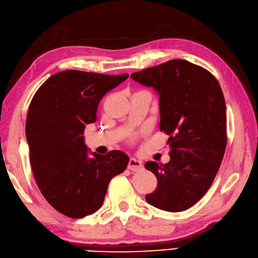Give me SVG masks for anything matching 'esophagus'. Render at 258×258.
Listing matches in <instances>:
<instances>
[{
  "instance_id": "1",
  "label": "esophagus",
  "mask_w": 258,
  "mask_h": 258,
  "mask_svg": "<svg viewBox=\"0 0 258 258\" xmlns=\"http://www.w3.org/2000/svg\"><path fill=\"white\" fill-rule=\"evenodd\" d=\"M143 168V162L140 160H137L136 158H130L129 162H128V169L133 170V171H137L140 170Z\"/></svg>"
}]
</instances>
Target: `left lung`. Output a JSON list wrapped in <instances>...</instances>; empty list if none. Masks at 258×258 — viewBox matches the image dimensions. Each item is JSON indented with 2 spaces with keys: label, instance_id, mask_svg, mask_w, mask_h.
<instances>
[{
  "label": "left lung",
  "instance_id": "1",
  "mask_svg": "<svg viewBox=\"0 0 258 258\" xmlns=\"http://www.w3.org/2000/svg\"><path fill=\"white\" fill-rule=\"evenodd\" d=\"M130 77L159 94V128L169 136L170 161L145 164L158 180L146 201L166 212H183L207 192L222 164L227 143L222 88L209 71L180 59Z\"/></svg>",
  "mask_w": 258,
  "mask_h": 258
}]
</instances>
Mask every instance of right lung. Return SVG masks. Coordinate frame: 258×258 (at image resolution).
Returning a JSON list of instances; mask_svg holds the SVG:
<instances>
[{
    "instance_id": "1",
    "label": "right lung",
    "mask_w": 258,
    "mask_h": 258,
    "mask_svg": "<svg viewBox=\"0 0 258 258\" xmlns=\"http://www.w3.org/2000/svg\"><path fill=\"white\" fill-rule=\"evenodd\" d=\"M128 77L62 71L51 76L30 103L25 135L35 181L51 206L68 217L96 213L110 180L127 168L124 152H91L82 135L86 124L97 120L100 100Z\"/></svg>"
}]
</instances>
